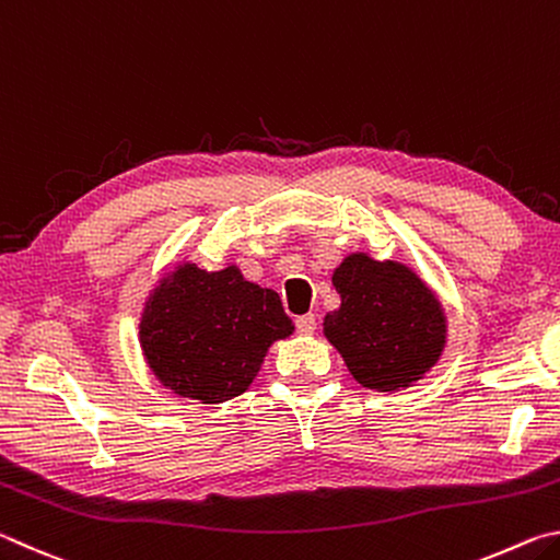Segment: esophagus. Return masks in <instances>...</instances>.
Masks as SVG:
<instances>
[{"mask_svg": "<svg viewBox=\"0 0 560 560\" xmlns=\"http://www.w3.org/2000/svg\"><path fill=\"white\" fill-rule=\"evenodd\" d=\"M296 330L301 336H311L316 330V316L314 314H303L296 318Z\"/></svg>", "mask_w": 560, "mask_h": 560, "instance_id": "esophagus-1", "label": "esophagus"}]
</instances>
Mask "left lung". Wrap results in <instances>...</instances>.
Here are the masks:
<instances>
[{
	"instance_id": "obj_1",
	"label": "left lung",
	"mask_w": 560,
	"mask_h": 560,
	"mask_svg": "<svg viewBox=\"0 0 560 560\" xmlns=\"http://www.w3.org/2000/svg\"><path fill=\"white\" fill-rule=\"evenodd\" d=\"M340 306L324 334L350 375L381 393L422 381L447 343V318L434 291L400 261L350 254L334 271Z\"/></svg>"
}]
</instances>
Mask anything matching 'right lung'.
Returning a JSON list of instances; mask_svg holds the SVG:
<instances>
[{
	"label": "right lung",
	"mask_w": 560,
	"mask_h": 560,
	"mask_svg": "<svg viewBox=\"0 0 560 560\" xmlns=\"http://www.w3.org/2000/svg\"><path fill=\"white\" fill-rule=\"evenodd\" d=\"M293 334L277 291L226 267L179 264L145 301L140 348L150 371L175 395L217 405L242 395L269 346Z\"/></svg>",
	"instance_id": "right-lung-1"
}]
</instances>
